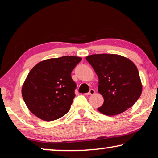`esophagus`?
Returning a JSON list of instances; mask_svg holds the SVG:
<instances>
[{
    "label": "esophagus",
    "mask_w": 158,
    "mask_h": 158,
    "mask_svg": "<svg viewBox=\"0 0 158 158\" xmlns=\"http://www.w3.org/2000/svg\"><path fill=\"white\" fill-rule=\"evenodd\" d=\"M95 94V90L94 89H90L89 90V92L88 94H86V95H94Z\"/></svg>",
    "instance_id": "1"
}]
</instances>
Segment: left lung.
Segmentation results:
<instances>
[{"mask_svg": "<svg viewBox=\"0 0 158 158\" xmlns=\"http://www.w3.org/2000/svg\"><path fill=\"white\" fill-rule=\"evenodd\" d=\"M85 59L98 77V91L104 99L99 112L118 115L135 104L142 94V84L131 60L115 54H97Z\"/></svg>", "mask_w": 158, "mask_h": 158, "instance_id": "8db88e82", "label": "left lung"}]
</instances>
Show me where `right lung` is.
I'll return each instance as SVG.
<instances>
[{
    "instance_id": "obj_1",
    "label": "right lung",
    "mask_w": 158,
    "mask_h": 158,
    "mask_svg": "<svg viewBox=\"0 0 158 158\" xmlns=\"http://www.w3.org/2000/svg\"><path fill=\"white\" fill-rule=\"evenodd\" d=\"M81 60L75 56L51 58L40 62L30 70L21 94L34 116L51 122L68 113L76 88L71 73Z\"/></svg>"
}]
</instances>
